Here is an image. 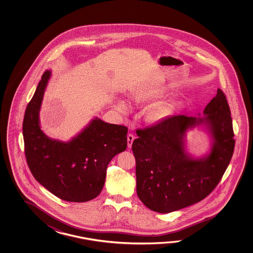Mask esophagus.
Listing matches in <instances>:
<instances>
[{"label": "esophagus", "instance_id": "1", "mask_svg": "<svg viewBox=\"0 0 253 253\" xmlns=\"http://www.w3.org/2000/svg\"><path fill=\"white\" fill-rule=\"evenodd\" d=\"M134 136L132 134H127V146H128L129 148H131V146H132V144H133V142H134Z\"/></svg>", "mask_w": 253, "mask_h": 253}]
</instances>
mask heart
<instances>
[{
	"label": "heart",
	"instance_id": "obj_1",
	"mask_svg": "<svg viewBox=\"0 0 253 253\" xmlns=\"http://www.w3.org/2000/svg\"><path fill=\"white\" fill-rule=\"evenodd\" d=\"M165 94V89L161 86H145L139 90L132 93L130 95V99L133 102H145V101H155L158 98H161ZM116 109L120 113H126L128 111V106L123 99H119L116 102ZM169 113V108L166 104L156 105L154 108H151L147 114V120L150 122H158L166 119Z\"/></svg>",
	"mask_w": 253,
	"mask_h": 253
}]
</instances>
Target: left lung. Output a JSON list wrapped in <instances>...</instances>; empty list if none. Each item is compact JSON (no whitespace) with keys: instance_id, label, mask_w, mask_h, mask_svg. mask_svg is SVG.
<instances>
[{"instance_id":"left-lung-1","label":"left lung","mask_w":253,"mask_h":253,"mask_svg":"<svg viewBox=\"0 0 253 253\" xmlns=\"http://www.w3.org/2000/svg\"><path fill=\"white\" fill-rule=\"evenodd\" d=\"M204 117L172 116L136 130L132 151L136 162V194L150 210L169 213L194 205L211 194L230 164L235 140L225 95L217 94ZM195 127L211 135V148L196 159L186 147V134Z\"/></svg>"}]
</instances>
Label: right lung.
Returning a JSON list of instances; mask_svg holds the SVG:
<instances>
[{"label":"right lung","mask_w":253,"mask_h":253,"mask_svg":"<svg viewBox=\"0 0 253 253\" xmlns=\"http://www.w3.org/2000/svg\"><path fill=\"white\" fill-rule=\"evenodd\" d=\"M50 77L51 71L46 70L25 110L26 160L34 178L51 194L84 203L101 193L109 162L126 149L127 128L96 117L68 142L48 137L41 128L40 110Z\"/></svg>","instance_id":"right-lung-1"}]
</instances>
